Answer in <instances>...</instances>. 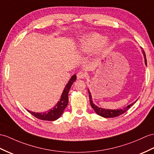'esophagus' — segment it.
Listing matches in <instances>:
<instances>
[{
	"label": "esophagus",
	"mask_w": 154,
	"mask_h": 154,
	"mask_svg": "<svg viewBox=\"0 0 154 154\" xmlns=\"http://www.w3.org/2000/svg\"><path fill=\"white\" fill-rule=\"evenodd\" d=\"M86 76V74L83 71H80L77 73V77L78 78H80V79H83Z\"/></svg>",
	"instance_id": "obj_1"
}]
</instances>
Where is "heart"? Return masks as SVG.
<instances>
[{
  "label": "heart",
  "instance_id": "b5f03b06",
  "mask_svg": "<svg viewBox=\"0 0 154 154\" xmlns=\"http://www.w3.org/2000/svg\"><path fill=\"white\" fill-rule=\"evenodd\" d=\"M106 45V37L94 32L89 34L81 38L78 43V48L82 52L89 53L96 50L97 49H103Z\"/></svg>",
  "mask_w": 154,
  "mask_h": 154
}]
</instances>
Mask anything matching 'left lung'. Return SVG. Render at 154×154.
Segmentation results:
<instances>
[{
  "mask_svg": "<svg viewBox=\"0 0 154 154\" xmlns=\"http://www.w3.org/2000/svg\"><path fill=\"white\" fill-rule=\"evenodd\" d=\"M142 54L144 55V61H145V64L146 65H147V61H146V54H145V52L143 50L142 51ZM88 91H89V101H90V104H91V107L93 108V110L95 111L96 113L102 116V117L104 118H114V117H117V116H120L122 114H123V113H125V112L128 110L129 108H130L131 106H132L133 104L136 103L134 102L133 103L129 104V105L127 106V107L123 108V109H118V110H110V109H105V108H100L99 106H96L95 104H93V100H92V97H91V93L89 91L88 89Z\"/></svg>",
  "mask_w": 154,
  "mask_h": 154,
  "instance_id": "obj_1",
  "label": "left lung"
}]
</instances>
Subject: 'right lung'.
I'll return each instance as SVG.
<instances>
[{
	"label": "right lung",
	"instance_id": "obj_1",
	"mask_svg": "<svg viewBox=\"0 0 154 154\" xmlns=\"http://www.w3.org/2000/svg\"><path fill=\"white\" fill-rule=\"evenodd\" d=\"M76 80V74L73 75L71 77L70 80L66 85L65 88L63 90L62 95L61 97L60 100L58 101L57 103L55 104V106L51 108L50 110L47 112H42V113H38V112H33L31 111L27 110L30 114L35 116L36 118L42 119L45 121H55L56 119L59 118L60 116L64 112L65 108L68 105L69 103V92L71 88V85H72L74 82Z\"/></svg>",
	"mask_w": 154,
	"mask_h": 154
}]
</instances>
